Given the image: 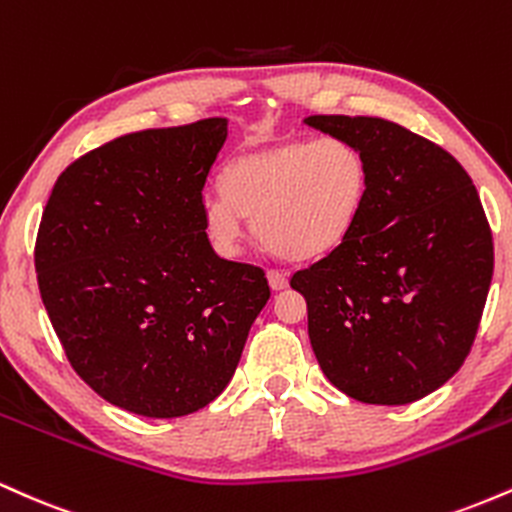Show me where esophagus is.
<instances>
[{"label": "esophagus", "instance_id": "obj_1", "mask_svg": "<svg viewBox=\"0 0 512 512\" xmlns=\"http://www.w3.org/2000/svg\"><path fill=\"white\" fill-rule=\"evenodd\" d=\"M267 279H269V286H272L274 291H281L289 286V274L281 272V269H269Z\"/></svg>", "mask_w": 512, "mask_h": 512}]
</instances>
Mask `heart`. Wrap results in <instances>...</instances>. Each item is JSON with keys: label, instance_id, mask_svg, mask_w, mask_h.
Listing matches in <instances>:
<instances>
[{"label": "heart", "instance_id": "heart-1", "mask_svg": "<svg viewBox=\"0 0 512 512\" xmlns=\"http://www.w3.org/2000/svg\"><path fill=\"white\" fill-rule=\"evenodd\" d=\"M368 182L366 156L349 139H284L228 163L223 192L204 197V231L219 255L236 257L248 216L276 255H327L354 231Z\"/></svg>", "mask_w": 512, "mask_h": 512}]
</instances>
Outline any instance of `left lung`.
I'll list each match as a JSON object with an SVG mask.
<instances>
[{
    "label": "left lung",
    "instance_id": "8db88e82",
    "mask_svg": "<svg viewBox=\"0 0 512 512\" xmlns=\"http://www.w3.org/2000/svg\"><path fill=\"white\" fill-rule=\"evenodd\" d=\"M370 168L354 231L291 276L327 380L366 404H409L448 383L472 349L493 274L477 187L438 144L383 117L310 115Z\"/></svg>",
    "mask_w": 512,
    "mask_h": 512
}]
</instances>
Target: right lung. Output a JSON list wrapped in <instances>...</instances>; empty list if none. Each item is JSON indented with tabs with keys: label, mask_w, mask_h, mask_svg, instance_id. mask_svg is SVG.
Returning <instances> with one entry per match:
<instances>
[{
	"label": "right lung",
	"mask_w": 512,
	"mask_h": 512,
	"mask_svg": "<svg viewBox=\"0 0 512 512\" xmlns=\"http://www.w3.org/2000/svg\"><path fill=\"white\" fill-rule=\"evenodd\" d=\"M228 122L142 129L76 158L35 238V272L64 354L115 407L175 419L236 373L269 301L264 269L223 260L204 231V185Z\"/></svg>",
	"instance_id": "obj_1"
}]
</instances>
